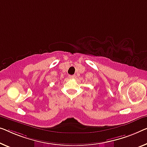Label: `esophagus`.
Masks as SVG:
<instances>
[{
  "label": "esophagus",
  "mask_w": 147,
  "mask_h": 147,
  "mask_svg": "<svg viewBox=\"0 0 147 147\" xmlns=\"http://www.w3.org/2000/svg\"><path fill=\"white\" fill-rule=\"evenodd\" d=\"M69 77L70 78H75V75H69Z\"/></svg>",
  "instance_id": "1"
}]
</instances>
